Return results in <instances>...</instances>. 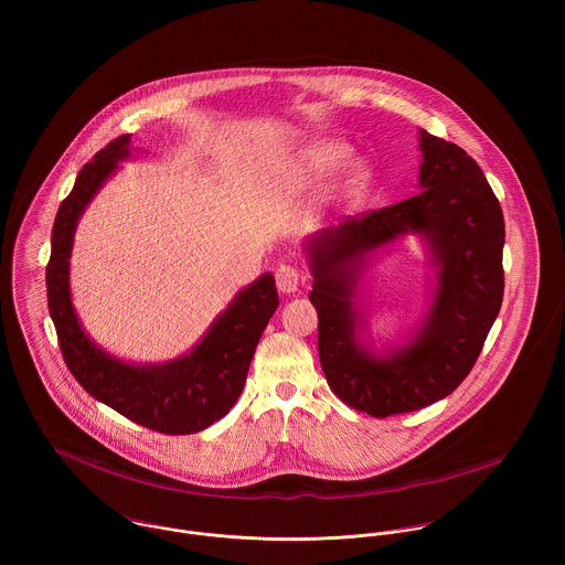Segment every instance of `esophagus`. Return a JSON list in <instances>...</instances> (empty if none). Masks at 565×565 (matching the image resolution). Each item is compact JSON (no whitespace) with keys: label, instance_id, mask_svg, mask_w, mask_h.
I'll use <instances>...</instances> for the list:
<instances>
[{"label":"esophagus","instance_id":"34e87169","mask_svg":"<svg viewBox=\"0 0 565 565\" xmlns=\"http://www.w3.org/2000/svg\"><path fill=\"white\" fill-rule=\"evenodd\" d=\"M276 287L282 294H296L300 287V271L294 265L280 263L276 267Z\"/></svg>","mask_w":565,"mask_h":565}]
</instances>
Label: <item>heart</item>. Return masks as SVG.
Listing matches in <instances>:
<instances>
[{
    "mask_svg": "<svg viewBox=\"0 0 565 565\" xmlns=\"http://www.w3.org/2000/svg\"><path fill=\"white\" fill-rule=\"evenodd\" d=\"M350 146L337 139H322L311 146H307L298 159V171L302 178L318 180L334 171L341 163L342 167L337 170L334 178L330 180L326 189V206L334 213H345L352 211L363 202V198L370 191L372 184V169L370 164L361 159H349Z\"/></svg>",
    "mask_w": 565,
    "mask_h": 565,
    "instance_id": "obj_1",
    "label": "heart"
}]
</instances>
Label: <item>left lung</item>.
Listing matches in <instances>:
<instances>
[{
	"label": "left lung",
	"instance_id": "left-lung-1",
	"mask_svg": "<svg viewBox=\"0 0 565 565\" xmlns=\"http://www.w3.org/2000/svg\"><path fill=\"white\" fill-rule=\"evenodd\" d=\"M417 139V195L302 243L326 381L343 403L374 417L452 394L477 363L504 291V220L483 169L426 130ZM406 236L425 247L429 305L419 323L379 349L362 305L364 271Z\"/></svg>",
	"mask_w": 565,
	"mask_h": 565
}]
</instances>
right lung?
<instances>
[{
    "mask_svg": "<svg viewBox=\"0 0 565 565\" xmlns=\"http://www.w3.org/2000/svg\"><path fill=\"white\" fill-rule=\"evenodd\" d=\"M130 139V135L117 137L86 162L56 213L45 271L47 307L67 367L95 401L146 428L189 435L224 417L242 396L258 339L278 309V291L274 276L260 274L228 302L191 350L161 363L119 359L84 330L70 282L74 237L82 213L117 173L119 162L135 159Z\"/></svg>",
    "mask_w": 565,
    "mask_h": 565,
    "instance_id": "add662e5",
    "label": "right lung"
}]
</instances>
